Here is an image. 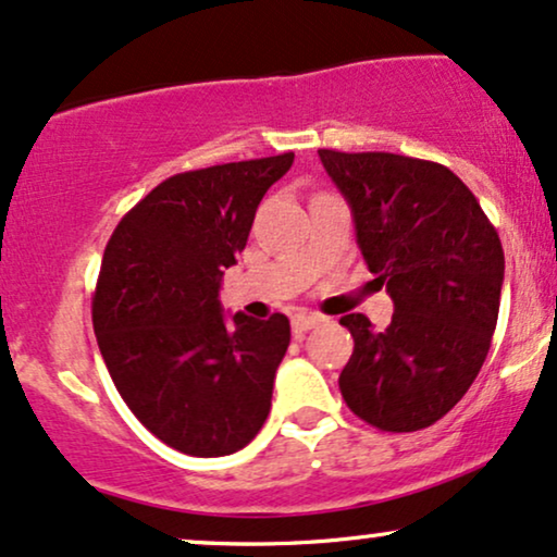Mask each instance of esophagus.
Wrapping results in <instances>:
<instances>
[{
  "label": "esophagus",
  "mask_w": 557,
  "mask_h": 557,
  "mask_svg": "<svg viewBox=\"0 0 557 557\" xmlns=\"http://www.w3.org/2000/svg\"><path fill=\"white\" fill-rule=\"evenodd\" d=\"M318 323H320L318 315H294V318H292V331H294V336H302V333H307L310 329H315Z\"/></svg>",
  "instance_id": "34e87169"
}]
</instances>
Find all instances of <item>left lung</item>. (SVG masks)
<instances>
[{"mask_svg": "<svg viewBox=\"0 0 557 557\" xmlns=\"http://www.w3.org/2000/svg\"><path fill=\"white\" fill-rule=\"evenodd\" d=\"M318 153L355 213L364 263L396 307L385 331L362 312L342 318L355 351L338 388L383 433L430 428L461 401L493 344L506 271L498 232L443 163L383 150Z\"/></svg>", "mask_w": 557, "mask_h": 557, "instance_id": "1", "label": "left lung"}]
</instances>
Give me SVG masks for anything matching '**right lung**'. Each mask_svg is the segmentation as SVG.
<instances>
[{"label": "right lung", "mask_w": 557, "mask_h": 557, "mask_svg": "<svg viewBox=\"0 0 557 557\" xmlns=\"http://www.w3.org/2000/svg\"><path fill=\"white\" fill-rule=\"evenodd\" d=\"M292 161L278 153L169 176L103 250L90 310L98 349L129 411L182 454H234L271 411L289 318L237 312L228 325L219 286Z\"/></svg>", "instance_id": "add662e5"}]
</instances>
